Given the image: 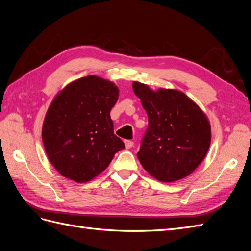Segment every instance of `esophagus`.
Returning a JSON list of instances; mask_svg holds the SVG:
<instances>
[{
	"label": "esophagus",
	"mask_w": 251,
	"mask_h": 251,
	"mask_svg": "<svg viewBox=\"0 0 251 251\" xmlns=\"http://www.w3.org/2000/svg\"><path fill=\"white\" fill-rule=\"evenodd\" d=\"M125 143H126V149H131L134 146V142L131 141V140H125Z\"/></svg>",
	"instance_id": "1"
}]
</instances>
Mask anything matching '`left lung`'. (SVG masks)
I'll return each instance as SVG.
<instances>
[{"label":"left lung","mask_w":251,"mask_h":251,"mask_svg":"<svg viewBox=\"0 0 251 251\" xmlns=\"http://www.w3.org/2000/svg\"><path fill=\"white\" fill-rule=\"evenodd\" d=\"M132 86L149 119L137 153L143 169L163 182L185 178L209 149L210 126L206 116L180 91L160 89L154 92L136 81Z\"/></svg>","instance_id":"1"}]
</instances>
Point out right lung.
<instances>
[{
    "label": "right lung",
    "mask_w": 251,
    "mask_h": 251,
    "mask_svg": "<svg viewBox=\"0 0 251 251\" xmlns=\"http://www.w3.org/2000/svg\"><path fill=\"white\" fill-rule=\"evenodd\" d=\"M117 100L114 83L90 75L71 82L52 101L42 137L50 162L63 176L90 181L126 148L110 116Z\"/></svg>",
    "instance_id": "right-lung-1"
}]
</instances>
